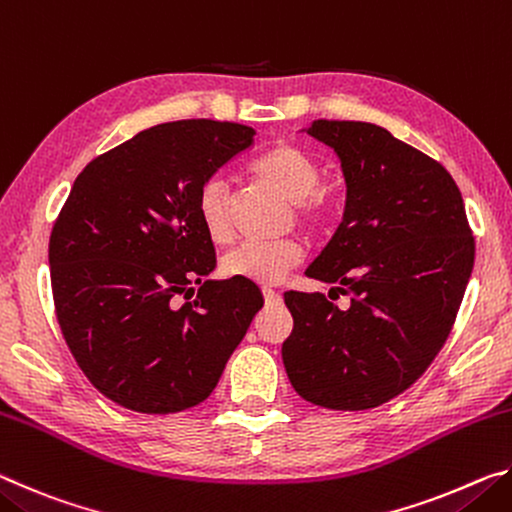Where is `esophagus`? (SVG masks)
<instances>
[{"mask_svg": "<svg viewBox=\"0 0 512 512\" xmlns=\"http://www.w3.org/2000/svg\"><path fill=\"white\" fill-rule=\"evenodd\" d=\"M264 300H266V305H277V302L282 300V296L273 289H264Z\"/></svg>", "mask_w": 512, "mask_h": 512, "instance_id": "obj_1", "label": "esophagus"}]
</instances>
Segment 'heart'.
<instances>
[{
  "mask_svg": "<svg viewBox=\"0 0 512 512\" xmlns=\"http://www.w3.org/2000/svg\"><path fill=\"white\" fill-rule=\"evenodd\" d=\"M250 173L259 180L277 189L284 198H289L296 210L298 221L311 232H323L332 219V203L329 196L320 192V169L318 160L298 144L280 142L268 146L250 162ZM198 221L205 237L214 246H228L235 230L230 216V194L221 178L205 180L196 203ZM302 262V248L296 241H275V244H259L248 241L223 259V273L237 280H248L271 287L284 280L291 268Z\"/></svg>",
  "mask_w": 512,
  "mask_h": 512,
  "instance_id": "heart-1",
  "label": "heart"
}]
</instances>
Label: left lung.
<instances>
[{
	"instance_id": "1",
	"label": "left lung",
	"mask_w": 512,
	"mask_h": 512,
	"mask_svg": "<svg viewBox=\"0 0 512 512\" xmlns=\"http://www.w3.org/2000/svg\"><path fill=\"white\" fill-rule=\"evenodd\" d=\"M341 158L343 221L307 277L350 296L284 293L293 332L282 361L296 393L366 411L404 393L443 348L474 266L463 196L443 164L366 121H311ZM329 296V298H332Z\"/></svg>"
}]
</instances>
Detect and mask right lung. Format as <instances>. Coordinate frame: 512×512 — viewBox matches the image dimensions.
Masks as SVG:
<instances>
[{"mask_svg": "<svg viewBox=\"0 0 512 512\" xmlns=\"http://www.w3.org/2000/svg\"><path fill=\"white\" fill-rule=\"evenodd\" d=\"M253 135L212 119L146 128L79 173L54 221L60 332L92 386L124 409L178 413L207 400L264 305L253 282L205 280L216 253L196 212L205 180Z\"/></svg>", "mask_w": 512, "mask_h": 512, "instance_id": "obj_1", "label": "right lung"}]
</instances>
